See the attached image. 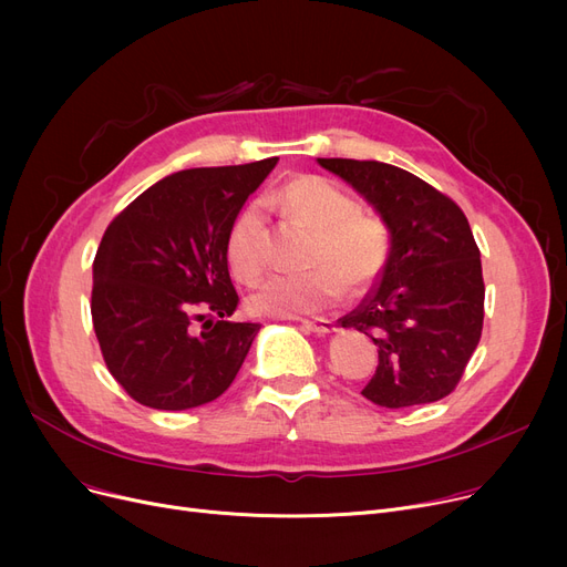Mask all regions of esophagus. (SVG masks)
<instances>
[{"instance_id": "1", "label": "esophagus", "mask_w": 567, "mask_h": 567, "mask_svg": "<svg viewBox=\"0 0 567 567\" xmlns=\"http://www.w3.org/2000/svg\"><path fill=\"white\" fill-rule=\"evenodd\" d=\"M301 326L306 331H312V333H319V336L336 331V326H333L331 319H301Z\"/></svg>"}]
</instances>
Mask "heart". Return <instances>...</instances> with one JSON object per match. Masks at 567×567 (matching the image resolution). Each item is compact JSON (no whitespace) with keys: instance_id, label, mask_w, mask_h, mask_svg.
<instances>
[{"instance_id":"obj_1","label":"heart","mask_w":567,"mask_h":567,"mask_svg":"<svg viewBox=\"0 0 567 567\" xmlns=\"http://www.w3.org/2000/svg\"><path fill=\"white\" fill-rule=\"evenodd\" d=\"M280 204L296 218L315 227L308 274L274 276L250 296L255 315L301 317L336 306L344 282L349 289L370 285L391 255V229L381 218L355 208V202L331 178L319 174L296 176L280 190ZM225 257L231 274L250 282L266 266L264 216L259 204L238 208L227 227Z\"/></svg>"}]
</instances>
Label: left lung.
<instances>
[{"label": "left lung", "instance_id": "8db88e82", "mask_svg": "<svg viewBox=\"0 0 567 567\" xmlns=\"http://www.w3.org/2000/svg\"><path fill=\"white\" fill-rule=\"evenodd\" d=\"M381 214L391 255L340 323L372 338L379 365L361 391L385 409L451 395L483 336L481 250L462 208L415 174L377 161L319 158Z\"/></svg>", "mask_w": 567, "mask_h": 567}]
</instances>
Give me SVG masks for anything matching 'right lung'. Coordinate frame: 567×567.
I'll list each match as a JSON object with an SVG mask.
<instances>
[{"label":"right lung","mask_w":567,"mask_h":567,"mask_svg":"<svg viewBox=\"0 0 567 567\" xmlns=\"http://www.w3.org/2000/svg\"><path fill=\"white\" fill-rule=\"evenodd\" d=\"M278 158L165 176L107 225L92 319L103 361L140 404L184 411L220 398L259 331L238 306L225 236Z\"/></svg>","instance_id":"1"}]
</instances>
